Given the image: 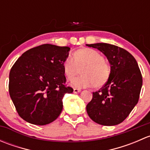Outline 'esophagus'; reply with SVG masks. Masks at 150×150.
<instances>
[{
    "mask_svg": "<svg viewBox=\"0 0 150 150\" xmlns=\"http://www.w3.org/2000/svg\"><path fill=\"white\" fill-rule=\"evenodd\" d=\"M81 89H78V88H74L73 89V92L75 93H79V92H81Z\"/></svg>",
    "mask_w": 150,
    "mask_h": 150,
    "instance_id": "34e87169",
    "label": "esophagus"
}]
</instances>
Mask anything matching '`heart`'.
<instances>
[{
	"mask_svg": "<svg viewBox=\"0 0 150 150\" xmlns=\"http://www.w3.org/2000/svg\"><path fill=\"white\" fill-rule=\"evenodd\" d=\"M67 79L72 81L81 70L82 75L73 80L71 86L75 88H83L95 86L100 88L107 83L111 75V66L103 56L91 48H81L68 57L62 64Z\"/></svg>",
	"mask_w": 150,
	"mask_h": 150,
	"instance_id": "1",
	"label": "heart"
}]
</instances>
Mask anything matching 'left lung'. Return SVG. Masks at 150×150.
<instances>
[{
  "mask_svg": "<svg viewBox=\"0 0 150 150\" xmlns=\"http://www.w3.org/2000/svg\"><path fill=\"white\" fill-rule=\"evenodd\" d=\"M107 57L111 75L100 91L93 92L86 111L92 120L102 125H115L129 115L138 103L142 76L137 60L128 51L109 43L86 44Z\"/></svg>",
  "mask_w": 150,
  "mask_h": 150,
  "instance_id": "8db88e82",
  "label": "left lung"
}]
</instances>
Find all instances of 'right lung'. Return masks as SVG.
Segmentation results:
<instances>
[{"label":"right lung","mask_w":150,"mask_h":150,"mask_svg":"<svg viewBox=\"0 0 150 150\" xmlns=\"http://www.w3.org/2000/svg\"><path fill=\"white\" fill-rule=\"evenodd\" d=\"M70 48L43 44L25 51L9 73L8 91L19 115L34 125L55 120L63 108L62 99L73 89L64 86L62 64Z\"/></svg>","instance_id":"obj_1"}]
</instances>
